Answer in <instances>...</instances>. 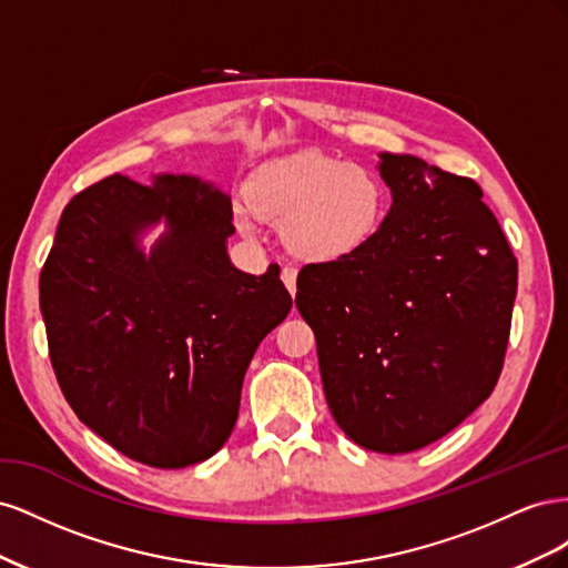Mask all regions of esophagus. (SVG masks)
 Returning <instances> with one entry per match:
<instances>
[{
	"label": "esophagus",
	"mask_w": 568,
	"mask_h": 568,
	"mask_svg": "<svg viewBox=\"0 0 568 568\" xmlns=\"http://www.w3.org/2000/svg\"><path fill=\"white\" fill-rule=\"evenodd\" d=\"M296 277H298L296 267H284V270H282V282H284V286L288 288L291 296H296Z\"/></svg>",
	"instance_id": "34e87169"
}]
</instances>
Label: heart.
<instances>
[{
    "label": "heart",
    "instance_id": "heart-1",
    "mask_svg": "<svg viewBox=\"0 0 568 568\" xmlns=\"http://www.w3.org/2000/svg\"><path fill=\"white\" fill-rule=\"evenodd\" d=\"M234 203L242 234H255V217L282 225L286 246L298 257L332 263L357 253L379 232L386 186L359 163L305 153L255 173Z\"/></svg>",
    "mask_w": 568,
    "mask_h": 568
}]
</instances>
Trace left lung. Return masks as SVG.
Here are the masks:
<instances>
[{
	"label": "left lung",
	"instance_id": "8db88e82",
	"mask_svg": "<svg viewBox=\"0 0 568 568\" xmlns=\"http://www.w3.org/2000/svg\"><path fill=\"white\" fill-rule=\"evenodd\" d=\"M390 209L367 246L305 265L296 307L313 326L336 424L400 455L450 434L503 372L517 257L474 180L379 153Z\"/></svg>",
	"mask_w": 568,
	"mask_h": 568
}]
</instances>
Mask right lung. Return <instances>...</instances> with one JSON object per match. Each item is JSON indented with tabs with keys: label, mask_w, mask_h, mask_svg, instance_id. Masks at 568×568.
Wrapping results in <instances>:
<instances>
[{
	"label": "right lung",
	"mask_w": 568,
	"mask_h": 568,
	"mask_svg": "<svg viewBox=\"0 0 568 568\" xmlns=\"http://www.w3.org/2000/svg\"><path fill=\"white\" fill-rule=\"evenodd\" d=\"M164 234L149 252L141 236ZM232 199L194 175H111L63 209L40 274L49 357L78 419L118 453L182 469L239 417L261 341L288 315L280 267L227 253Z\"/></svg>",
	"instance_id": "add662e5"
}]
</instances>
